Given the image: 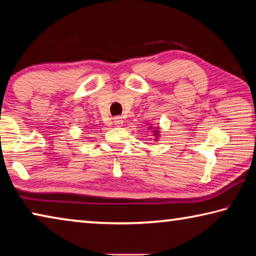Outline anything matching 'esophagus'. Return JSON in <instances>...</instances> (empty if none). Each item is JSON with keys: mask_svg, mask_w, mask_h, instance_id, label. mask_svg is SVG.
Instances as JSON below:
<instances>
[{"mask_svg": "<svg viewBox=\"0 0 256 256\" xmlns=\"http://www.w3.org/2000/svg\"><path fill=\"white\" fill-rule=\"evenodd\" d=\"M113 124H114L116 127H120V126L124 124V119L121 118V116H116V118L113 119Z\"/></svg>", "mask_w": 256, "mask_h": 256, "instance_id": "34e87169", "label": "esophagus"}]
</instances>
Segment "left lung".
Listing matches in <instances>:
<instances>
[{
	"label": "left lung",
	"instance_id": "8db88e82",
	"mask_svg": "<svg viewBox=\"0 0 256 256\" xmlns=\"http://www.w3.org/2000/svg\"><path fill=\"white\" fill-rule=\"evenodd\" d=\"M148 130H150L153 132V136H154V140H158V137L161 135V132H160V127H153L152 124L148 126Z\"/></svg>",
	"mask_w": 256,
	"mask_h": 256
}]
</instances>
